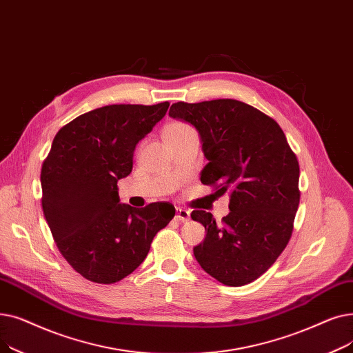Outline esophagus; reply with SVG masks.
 Wrapping results in <instances>:
<instances>
[{
  "label": "esophagus",
  "mask_w": 353,
  "mask_h": 353,
  "mask_svg": "<svg viewBox=\"0 0 353 353\" xmlns=\"http://www.w3.org/2000/svg\"><path fill=\"white\" fill-rule=\"evenodd\" d=\"M175 218L178 221H181V223H187V221H190L191 220V214H190V211L188 210H185V208H176V215H175Z\"/></svg>",
  "instance_id": "34e87169"
}]
</instances>
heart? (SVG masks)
<instances>
[{
    "instance_id": "1",
    "label": "heart",
    "mask_w": 353,
    "mask_h": 353,
    "mask_svg": "<svg viewBox=\"0 0 353 353\" xmlns=\"http://www.w3.org/2000/svg\"><path fill=\"white\" fill-rule=\"evenodd\" d=\"M187 133H195L194 128L185 122H171L170 125H166L162 135H163V139H168V138H176V137H182V135H187Z\"/></svg>"
}]
</instances>
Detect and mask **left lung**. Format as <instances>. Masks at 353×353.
<instances>
[{
    "instance_id": "1",
    "label": "left lung",
    "mask_w": 353,
    "mask_h": 353,
    "mask_svg": "<svg viewBox=\"0 0 353 353\" xmlns=\"http://www.w3.org/2000/svg\"><path fill=\"white\" fill-rule=\"evenodd\" d=\"M170 116L198 130L208 163L201 182L230 191V214L218 224L195 210L205 227L194 256L225 286L254 281L286 248L300 201L299 162L284 132L270 116L234 99L174 103Z\"/></svg>"
}]
</instances>
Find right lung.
Instances as JSON below:
<instances>
[{
  "label": "right lung",
  "mask_w": 353,
  "mask_h": 353,
  "mask_svg": "<svg viewBox=\"0 0 353 353\" xmlns=\"http://www.w3.org/2000/svg\"><path fill=\"white\" fill-rule=\"evenodd\" d=\"M170 102L109 105L63 126L41 166V205L61 256L85 279L112 284L141 265L175 208L121 204L117 181L133 150L165 116Z\"/></svg>",
  "instance_id": "right-lung-1"
}]
</instances>
